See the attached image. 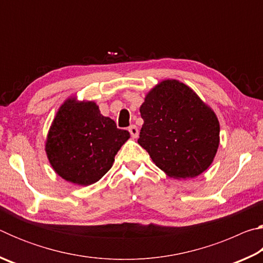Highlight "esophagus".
<instances>
[{
  "mask_svg": "<svg viewBox=\"0 0 263 263\" xmlns=\"http://www.w3.org/2000/svg\"><path fill=\"white\" fill-rule=\"evenodd\" d=\"M128 132L131 133V136L133 138H137L138 135H139V131H138V127L136 125H130V126H128Z\"/></svg>",
  "mask_w": 263,
  "mask_h": 263,
  "instance_id": "esophagus-1",
  "label": "esophagus"
}]
</instances>
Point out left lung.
<instances>
[{
  "label": "left lung",
  "mask_w": 263,
  "mask_h": 263,
  "mask_svg": "<svg viewBox=\"0 0 263 263\" xmlns=\"http://www.w3.org/2000/svg\"><path fill=\"white\" fill-rule=\"evenodd\" d=\"M138 139L169 177L193 179L210 167L219 146V122L210 106L179 80H163L140 106Z\"/></svg>",
  "instance_id": "1"
}]
</instances>
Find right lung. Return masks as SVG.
<instances>
[{"mask_svg": "<svg viewBox=\"0 0 263 263\" xmlns=\"http://www.w3.org/2000/svg\"><path fill=\"white\" fill-rule=\"evenodd\" d=\"M130 138L95 102L75 97L64 102L48 131L45 151L52 168L62 179L90 185L112 167L115 155Z\"/></svg>", "mask_w": 263, "mask_h": 263, "instance_id": "1", "label": "right lung"}]
</instances>
